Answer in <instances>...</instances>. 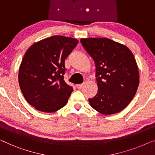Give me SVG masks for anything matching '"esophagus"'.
Returning a JSON list of instances; mask_svg holds the SVG:
<instances>
[{"label":"esophagus","mask_w":155,"mask_h":155,"mask_svg":"<svg viewBox=\"0 0 155 155\" xmlns=\"http://www.w3.org/2000/svg\"><path fill=\"white\" fill-rule=\"evenodd\" d=\"M84 86H85V83H83V84H81L77 85V87L78 89H81V88H82Z\"/></svg>","instance_id":"1"}]
</instances>
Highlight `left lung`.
Listing matches in <instances>:
<instances>
[{"mask_svg":"<svg viewBox=\"0 0 155 155\" xmlns=\"http://www.w3.org/2000/svg\"><path fill=\"white\" fill-rule=\"evenodd\" d=\"M81 43L96 67L98 91L89 98L91 106L104 115L121 112L134 98L139 85L138 68L132 52L107 38H81Z\"/></svg>","mask_w":155,"mask_h":155,"instance_id":"obj_1","label":"left lung"}]
</instances>
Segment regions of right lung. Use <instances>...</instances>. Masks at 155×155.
Wrapping results in <instances>:
<instances>
[{
  "instance_id": "obj_1",
  "label": "right lung",
  "mask_w": 155,
  "mask_h": 155,
  "mask_svg": "<svg viewBox=\"0 0 155 155\" xmlns=\"http://www.w3.org/2000/svg\"><path fill=\"white\" fill-rule=\"evenodd\" d=\"M77 39L53 36L34 43L25 54L19 69V84L26 100L37 110L55 112L67 104L72 87L66 84L65 59Z\"/></svg>"
}]
</instances>
